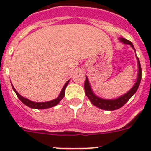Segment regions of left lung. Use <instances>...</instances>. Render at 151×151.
Segmentation results:
<instances>
[{"mask_svg": "<svg viewBox=\"0 0 151 151\" xmlns=\"http://www.w3.org/2000/svg\"><path fill=\"white\" fill-rule=\"evenodd\" d=\"M122 42H123L124 44H129L131 45V47H132L134 50V46L132 44L130 41L125 39V38H119ZM137 60H138V79H137V82H135V84L134 85L132 89H130V91L126 93L124 95L121 96L119 98L115 100H105L102 99L101 97H97L96 95H94L93 91H91V88L90 84H89L88 80V78L86 77L85 78V94L89 98V100L91 101V102L92 103V104L94 105V106H97V107L101 108L102 110H115L119 109V108L122 107L123 105H125V103H127L128 101L130 99L131 97H132V95H134V93L136 92V91L138 90V87H139L140 82H141V63H140L139 59L138 57H137Z\"/></svg>", "mask_w": 151, "mask_h": 151, "instance_id": "obj_1", "label": "left lung"}]
</instances>
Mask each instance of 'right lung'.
I'll return each instance as SVG.
<instances>
[{
	"label": "right lung",
	"mask_w": 151,
	"mask_h": 151,
	"mask_svg": "<svg viewBox=\"0 0 151 151\" xmlns=\"http://www.w3.org/2000/svg\"><path fill=\"white\" fill-rule=\"evenodd\" d=\"M69 80L66 82V83L64 85L62 91H61L59 97L56 98V99L53 100V101H47V102H43V103H38V102H33V101H30V100L27 99V98H25V97H22L20 94H19L18 92L16 91V89L14 88L13 85H12V88H13V91H15L16 94L17 95V97H19V99L24 104L26 105L27 106L31 108H34V109H38V110H41V109H46V108H50L52 107V106H56L57 104H58L60 103V101L63 98L64 94H65V90H66V88L67 86L68 83H69Z\"/></svg>",
	"instance_id": "add662e5"
}]
</instances>
